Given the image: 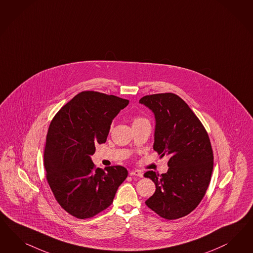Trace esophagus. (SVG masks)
<instances>
[{"mask_svg":"<svg viewBox=\"0 0 253 253\" xmlns=\"http://www.w3.org/2000/svg\"><path fill=\"white\" fill-rule=\"evenodd\" d=\"M129 175H130V176H137V177L141 178V177L143 176V173H142L141 170H139V169H135V170H131V171H129Z\"/></svg>","mask_w":253,"mask_h":253,"instance_id":"1","label":"esophagus"}]
</instances>
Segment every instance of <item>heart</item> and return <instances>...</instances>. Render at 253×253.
<instances>
[{"mask_svg": "<svg viewBox=\"0 0 253 253\" xmlns=\"http://www.w3.org/2000/svg\"><path fill=\"white\" fill-rule=\"evenodd\" d=\"M144 121H147L145 118H143V117H140V116H134L133 117V119H132V123H133V125H135V124H139V123L144 122Z\"/></svg>", "mask_w": 253, "mask_h": 253, "instance_id": "heart-1", "label": "heart"}]
</instances>
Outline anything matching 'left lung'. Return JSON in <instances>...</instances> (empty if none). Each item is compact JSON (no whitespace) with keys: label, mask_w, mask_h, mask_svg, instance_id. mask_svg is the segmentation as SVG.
I'll list each match as a JSON object with an SVG mask.
<instances>
[{"label":"left lung","mask_w":253,"mask_h":253,"mask_svg":"<svg viewBox=\"0 0 253 253\" xmlns=\"http://www.w3.org/2000/svg\"><path fill=\"white\" fill-rule=\"evenodd\" d=\"M139 103L155 114L154 150L161 157L170 156L167 173L144 174L156 188L145 204L164 219H179L196 209L210 185L213 170L210 137L198 117L176 94L147 95Z\"/></svg>","instance_id":"8db88e82"}]
</instances>
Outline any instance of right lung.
I'll return each instance as SVG.
<instances>
[{
    "instance_id": "right-lung-1",
    "label": "right lung",
    "mask_w": 253,
    "mask_h": 253,
    "mask_svg": "<svg viewBox=\"0 0 253 253\" xmlns=\"http://www.w3.org/2000/svg\"><path fill=\"white\" fill-rule=\"evenodd\" d=\"M129 100L83 91L50 123L43 154L46 179L60 207L78 219L105 211L127 177L122 166L97 169L90 155L106 142L113 119Z\"/></svg>"
}]
</instances>
